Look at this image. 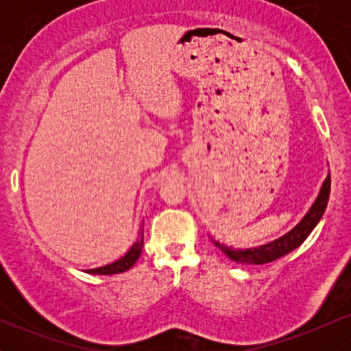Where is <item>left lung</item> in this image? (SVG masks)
<instances>
[{"mask_svg":"<svg viewBox=\"0 0 351 351\" xmlns=\"http://www.w3.org/2000/svg\"><path fill=\"white\" fill-rule=\"evenodd\" d=\"M330 196V173L325 176L324 183H322L320 191H318L315 201L312 203V206L308 208V211L305 213L304 217L299 223L293 226L291 231L285 232L284 236L277 237V239L271 241V243L257 245V247H249V249H234L231 245L221 244L217 241L213 239V243L221 249L231 261H234L237 264L244 265H261L272 263V261L279 259V257L287 256L289 252H292L293 249H297L299 245L307 239L310 232L313 231V228L317 226L318 221L324 216L325 208H327Z\"/></svg>","mask_w":351,"mask_h":351,"instance_id":"1","label":"left lung"}]
</instances>
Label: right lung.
<instances>
[{
  "label": "right lung",
  "mask_w": 351,
  "mask_h": 351,
  "mask_svg": "<svg viewBox=\"0 0 351 351\" xmlns=\"http://www.w3.org/2000/svg\"><path fill=\"white\" fill-rule=\"evenodd\" d=\"M142 245H143V232L140 236V239L136 243L132 244V247L128 249L127 252L123 254L120 259L114 261V263L102 265V267H95V269H88V274H95V276H112V274H120L128 271V269L134 265L136 261H138L140 254H142Z\"/></svg>",
  "instance_id": "add662e5"
}]
</instances>
